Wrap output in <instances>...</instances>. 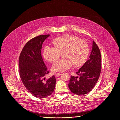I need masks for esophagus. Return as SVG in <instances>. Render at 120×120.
I'll use <instances>...</instances> for the list:
<instances>
[{
    "mask_svg": "<svg viewBox=\"0 0 120 120\" xmlns=\"http://www.w3.org/2000/svg\"><path fill=\"white\" fill-rule=\"evenodd\" d=\"M61 75H62V74H60V73H57V74H56V77H58V76H60Z\"/></svg>",
    "mask_w": 120,
    "mask_h": 120,
    "instance_id": "34e87169",
    "label": "esophagus"
}]
</instances>
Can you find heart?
Instances as JSON below:
<instances>
[{
  "instance_id": "heart-1",
  "label": "heart",
  "mask_w": 120,
  "mask_h": 120,
  "mask_svg": "<svg viewBox=\"0 0 120 120\" xmlns=\"http://www.w3.org/2000/svg\"><path fill=\"white\" fill-rule=\"evenodd\" d=\"M53 47L46 46L43 56L47 61L55 62L62 54L63 58L56 62L52 67L54 72H64L70 68L82 65L89 56V46L83 40L74 36L64 35L53 41Z\"/></svg>"
}]
</instances>
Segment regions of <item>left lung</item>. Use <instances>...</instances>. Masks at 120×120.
I'll return each mask as SVG.
<instances>
[{
	"label": "left lung",
	"mask_w": 120,
	"mask_h": 120,
	"mask_svg": "<svg viewBox=\"0 0 120 120\" xmlns=\"http://www.w3.org/2000/svg\"><path fill=\"white\" fill-rule=\"evenodd\" d=\"M89 59L76 72L78 76H71L68 84L71 91L82 95L90 92L98 81L101 69L100 51L94 41Z\"/></svg>",
	"instance_id": "obj_1"
}]
</instances>
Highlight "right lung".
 <instances>
[{"instance_id":"add662e5","label":"right lung","mask_w":120,"mask_h":120,"mask_svg":"<svg viewBox=\"0 0 120 120\" xmlns=\"http://www.w3.org/2000/svg\"><path fill=\"white\" fill-rule=\"evenodd\" d=\"M49 36L40 35L31 39L24 46L19 58L21 80L30 93L37 98L49 96L56 86L54 75L45 81V76L49 71L41 56L42 44Z\"/></svg>"}]
</instances>
